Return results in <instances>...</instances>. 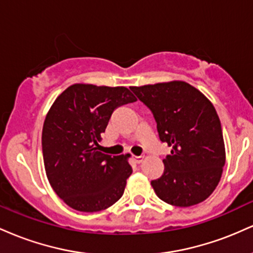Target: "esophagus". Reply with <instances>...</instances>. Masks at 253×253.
<instances>
[{
	"mask_svg": "<svg viewBox=\"0 0 253 253\" xmlns=\"http://www.w3.org/2000/svg\"><path fill=\"white\" fill-rule=\"evenodd\" d=\"M133 159H134V162H135V163L140 164L141 162L144 161V157H143V156H134V157H133Z\"/></svg>",
	"mask_w": 253,
	"mask_h": 253,
	"instance_id": "34e87169",
	"label": "esophagus"
}]
</instances>
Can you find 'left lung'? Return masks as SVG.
Wrapping results in <instances>:
<instances>
[{"instance_id":"1","label":"left lung","mask_w":253,"mask_h":253,"mask_svg":"<svg viewBox=\"0 0 253 253\" xmlns=\"http://www.w3.org/2000/svg\"><path fill=\"white\" fill-rule=\"evenodd\" d=\"M129 88L153 113L159 139L171 146L164 173L151 182L157 196L176 207L203 202L219 184L226 162L213 103L184 81Z\"/></svg>"}]
</instances>
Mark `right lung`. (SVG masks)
Segmentation results:
<instances>
[{
	"label": "right lung",
	"mask_w": 253,
	"mask_h": 253,
	"mask_svg": "<svg viewBox=\"0 0 253 253\" xmlns=\"http://www.w3.org/2000/svg\"><path fill=\"white\" fill-rule=\"evenodd\" d=\"M126 86L75 83L52 103L42 127V157L52 189L69 207L94 213L123 196L132 173L130 155L97 149L117 107L134 102Z\"/></svg>",
	"instance_id": "right-lung-1"
}]
</instances>
